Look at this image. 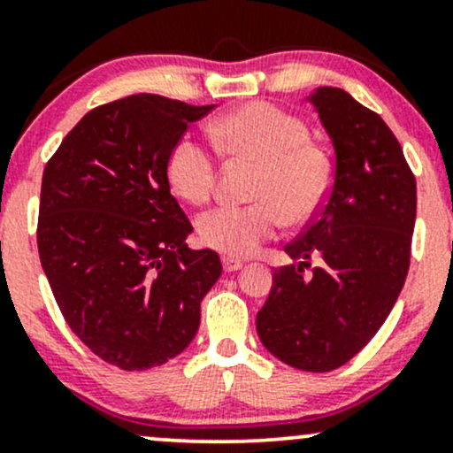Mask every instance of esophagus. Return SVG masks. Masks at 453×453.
Wrapping results in <instances>:
<instances>
[{"label": "esophagus", "mask_w": 453, "mask_h": 453, "mask_svg": "<svg viewBox=\"0 0 453 453\" xmlns=\"http://www.w3.org/2000/svg\"><path fill=\"white\" fill-rule=\"evenodd\" d=\"M222 265H225V272H237L244 267V261L235 259V257H222Z\"/></svg>", "instance_id": "34e87169"}]
</instances>
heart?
Here are the masks:
<instances>
[{
	"label": "heart",
	"instance_id": "1",
	"mask_svg": "<svg viewBox=\"0 0 453 453\" xmlns=\"http://www.w3.org/2000/svg\"><path fill=\"white\" fill-rule=\"evenodd\" d=\"M211 138L225 153L259 164L248 205H218L196 220L201 242L228 257H248L285 225L313 220L330 196L333 164L309 142L304 120L276 105L246 104L211 125ZM216 155L192 135L170 149L166 179L173 192L201 205L216 186Z\"/></svg>",
	"mask_w": 453,
	"mask_h": 453
}]
</instances>
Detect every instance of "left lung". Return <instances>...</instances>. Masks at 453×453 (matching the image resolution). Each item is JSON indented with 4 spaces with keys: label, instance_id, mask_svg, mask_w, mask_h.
<instances>
[{
    "label": "left lung",
    "instance_id": "obj_1",
    "mask_svg": "<svg viewBox=\"0 0 453 453\" xmlns=\"http://www.w3.org/2000/svg\"><path fill=\"white\" fill-rule=\"evenodd\" d=\"M334 147L322 211L285 252L298 265L274 272L257 313L267 352L304 372H333L372 342L391 313L411 265L417 183L403 150L373 110L342 88L311 95ZM311 256L314 274L303 277Z\"/></svg>",
    "mask_w": 453,
    "mask_h": 453
}]
</instances>
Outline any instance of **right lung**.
<instances>
[{"label":"right lung","mask_w":453,"mask_h":453,"mask_svg":"<svg viewBox=\"0 0 453 453\" xmlns=\"http://www.w3.org/2000/svg\"><path fill=\"white\" fill-rule=\"evenodd\" d=\"M213 105L131 95L90 110L42 173L38 255L66 324L125 372L188 348L220 257L192 250V222L170 194L166 159Z\"/></svg>","instance_id":"1"}]
</instances>
